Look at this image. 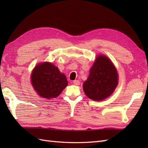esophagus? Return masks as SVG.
Wrapping results in <instances>:
<instances>
[{
	"label": "esophagus",
	"instance_id": "1",
	"mask_svg": "<svg viewBox=\"0 0 148 148\" xmlns=\"http://www.w3.org/2000/svg\"><path fill=\"white\" fill-rule=\"evenodd\" d=\"M73 84H74V85H79V84H80V81L79 80H74L73 81Z\"/></svg>",
	"mask_w": 148,
	"mask_h": 148
}]
</instances>
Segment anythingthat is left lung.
Wrapping results in <instances>:
<instances>
[{
    "label": "left lung",
    "instance_id": "left-lung-1",
    "mask_svg": "<svg viewBox=\"0 0 148 148\" xmlns=\"http://www.w3.org/2000/svg\"><path fill=\"white\" fill-rule=\"evenodd\" d=\"M118 72L112 63L106 56L100 55L83 83V90L90 99L100 101L111 95L118 85Z\"/></svg>",
    "mask_w": 148,
    "mask_h": 148
}]
</instances>
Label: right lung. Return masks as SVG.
Instances as JSON below:
<instances>
[{"mask_svg":"<svg viewBox=\"0 0 148 148\" xmlns=\"http://www.w3.org/2000/svg\"><path fill=\"white\" fill-rule=\"evenodd\" d=\"M31 81L38 95L48 99L58 97L68 84L65 75L49 62L36 66L32 71Z\"/></svg>","mask_w":148,"mask_h":148,"instance_id":"right-lung-1","label":"right lung"}]
</instances>
